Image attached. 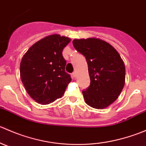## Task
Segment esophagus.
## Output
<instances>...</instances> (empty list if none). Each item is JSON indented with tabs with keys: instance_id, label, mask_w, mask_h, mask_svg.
<instances>
[{
	"instance_id": "esophagus-1",
	"label": "esophagus",
	"mask_w": 146,
	"mask_h": 146,
	"mask_svg": "<svg viewBox=\"0 0 146 146\" xmlns=\"http://www.w3.org/2000/svg\"><path fill=\"white\" fill-rule=\"evenodd\" d=\"M71 76H72V78H75L76 77V72H73V73L71 74Z\"/></svg>"
}]
</instances>
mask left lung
Wrapping results in <instances>:
<instances>
[{"instance_id":"left-lung-1","label":"left lung","mask_w":146,"mask_h":146,"mask_svg":"<svg viewBox=\"0 0 146 146\" xmlns=\"http://www.w3.org/2000/svg\"><path fill=\"white\" fill-rule=\"evenodd\" d=\"M73 44L88 63L90 85L82 91L85 102L98 110L107 108L117 100L124 87L123 60L112 46L99 38L75 39Z\"/></svg>"}]
</instances>
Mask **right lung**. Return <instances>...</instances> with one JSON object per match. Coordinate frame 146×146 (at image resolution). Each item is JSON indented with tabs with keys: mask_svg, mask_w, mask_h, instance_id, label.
I'll use <instances>...</instances> for the list:
<instances>
[{
	"mask_svg": "<svg viewBox=\"0 0 146 146\" xmlns=\"http://www.w3.org/2000/svg\"><path fill=\"white\" fill-rule=\"evenodd\" d=\"M71 39L58 34L48 35L34 44L20 62L21 80L29 96L41 104H48L64 95L71 81L65 72L64 47Z\"/></svg>",
	"mask_w": 146,
	"mask_h": 146,
	"instance_id": "obj_1",
	"label": "right lung"
}]
</instances>
